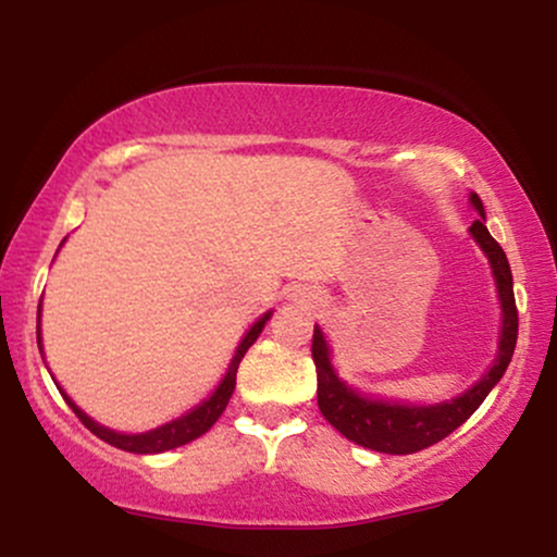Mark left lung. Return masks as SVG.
Returning <instances> with one entry per match:
<instances>
[{
    "mask_svg": "<svg viewBox=\"0 0 557 557\" xmlns=\"http://www.w3.org/2000/svg\"><path fill=\"white\" fill-rule=\"evenodd\" d=\"M471 203L482 214V220H474V225H471V235L482 246V251L487 253L503 304V335L497 359L474 387L466 389L463 395H458L450 403H437V406H398V403L361 398L359 393L345 387L330 367V350L327 343H324L322 330L314 327L311 356H314L317 363L319 411H322V417L337 432L354 440L356 445L369 447V450L376 453H389V456H408V453L424 450V447L445 440L453 430H458L482 406L490 389L500 382L505 369H508L510 356H513L516 348V337H519V309H516L513 298V274H510L508 257H505L500 243L492 238L490 230L484 227V207L476 194H471Z\"/></svg>",
    "mask_w": 557,
    "mask_h": 557,
    "instance_id": "left-lung-1",
    "label": "left lung"
}]
</instances>
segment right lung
<instances>
[{"label": "right lung", "instance_id": "1", "mask_svg": "<svg viewBox=\"0 0 557 557\" xmlns=\"http://www.w3.org/2000/svg\"><path fill=\"white\" fill-rule=\"evenodd\" d=\"M267 319H270V314L261 317L259 322L246 332V337L240 341L238 350H235L233 361H230L225 380H222L220 387L214 389L212 398L203 400L201 406H196L194 411L185 413V417L170 421V424H164V426H157V430H151V432H144V434L112 432V430H107V426L96 424L94 419H88L86 413H83L81 408L67 398L65 393H62V398L67 400V406L73 408V413L81 419V424L86 426V430H91L96 437L104 440V443H110L114 447H120V450H127V453H162V450H172V447H181L185 443H190V440L201 437L203 432L212 430L214 421L222 417V411H225L227 403H230V395H233V389H235V374H238L240 359L246 356V350L251 348L253 343H257L259 332L264 330ZM36 341H38V348H41V332H38V327H36Z\"/></svg>", "mask_w": 557, "mask_h": 557}]
</instances>
